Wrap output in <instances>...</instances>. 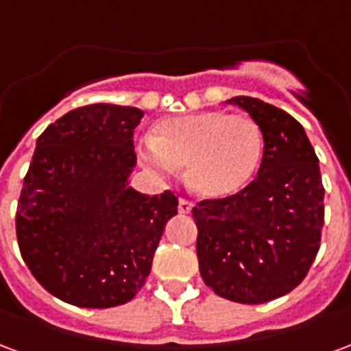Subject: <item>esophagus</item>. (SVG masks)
I'll return each mask as SVG.
<instances>
[{
	"label": "esophagus",
	"instance_id": "34e87169",
	"mask_svg": "<svg viewBox=\"0 0 351 351\" xmlns=\"http://www.w3.org/2000/svg\"><path fill=\"white\" fill-rule=\"evenodd\" d=\"M191 206H193V205H191L188 199H180V201H178V213H180V214H190Z\"/></svg>",
	"mask_w": 351,
	"mask_h": 351
}]
</instances>
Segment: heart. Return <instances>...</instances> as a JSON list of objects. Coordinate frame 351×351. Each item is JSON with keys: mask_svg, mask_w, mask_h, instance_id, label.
<instances>
[{"mask_svg": "<svg viewBox=\"0 0 351 351\" xmlns=\"http://www.w3.org/2000/svg\"><path fill=\"white\" fill-rule=\"evenodd\" d=\"M263 154V137L250 116L199 110L163 118L138 158L156 173L171 175L186 165V182L197 195L220 199L248 184Z\"/></svg>", "mask_w": 351, "mask_h": 351, "instance_id": "1", "label": "heart"}]
</instances>
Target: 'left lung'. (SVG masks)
I'll return each instance as SVG.
<instances>
[{
    "label": "left lung",
    "mask_w": 351,
    "mask_h": 351,
    "mask_svg": "<svg viewBox=\"0 0 351 351\" xmlns=\"http://www.w3.org/2000/svg\"><path fill=\"white\" fill-rule=\"evenodd\" d=\"M228 103L259 125L263 160L244 190L193 206L199 271L223 299L261 304L289 293L314 263L325 190L316 152L293 116L248 95Z\"/></svg>",
    "instance_id": "1"
}]
</instances>
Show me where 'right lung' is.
<instances>
[{"label": "right lung", "mask_w": 351, "mask_h": 351, "mask_svg": "<svg viewBox=\"0 0 351 351\" xmlns=\"http://www.w3.org/2000/svg\"><path fill=\"white\" fill-rule=\"evenodd\" d=\"M145 112L86 105L43 131L16 208V239L35 280L82 308L131 301L152 269L163 229L176 216L173 191L130 186L133 130Z\"/></svg>", "instance_id": "obj_1"}]
</instances>
